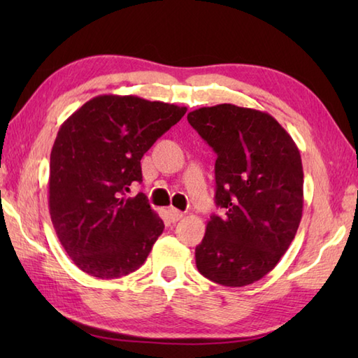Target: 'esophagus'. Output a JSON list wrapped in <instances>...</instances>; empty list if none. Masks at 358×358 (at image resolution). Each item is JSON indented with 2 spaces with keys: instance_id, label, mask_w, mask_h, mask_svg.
Here are the masks:
<instances>
[{
  "instance_id": "34e87169",
  "label": "esophagus",
  "mask_w": 358,
  "mask_h": 358,
  "mask_svg": "<svg viewBox=\"0 0 358 358\" xmlns=\"http://www.w3.org/2000/svg\"><path fill=\"white\" fill-rule=\"evenodd\" d=\"M183 212H181V210H178V209H173V208H171L169 209V218L172 220V222L175 223V222H178V220H181V218H183Z\"/></svg>"
}]
</instances>
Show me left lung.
<instances>
[{
	"mask_svg": "<svg viewBox=\"0 0 358 358\" xmlns=\"http://www.w3.org/2000/svg\"><path fill=\"white\" fill-rule=\"evenodd\" d=\"M187 121L214 149L215 204L195 248L201 275L240 287L275 268L303 212L300 150L269 113L217 104L189 112Z\"/></svg>",
	"mask_w": 358,
	"mask_h": 358,
	"instance_id": "obj_1",
	"label": "left lung"
}]
</instances>
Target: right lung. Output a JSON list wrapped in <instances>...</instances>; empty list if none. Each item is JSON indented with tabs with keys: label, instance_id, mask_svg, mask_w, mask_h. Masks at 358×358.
<instances>
[{
	"label": "right lung",
	"instance_id": "1",
	"mask_svg": "<svg viewBox=\"0 0 358 358\" xmlns=\"http://www.w3.org/2000/svg\"><path fill=\"white\" fill-rule=\"evenodd\" d=\"M186 108L140 96L100 95L62 124L50 152L49 210L64 250L89 275L136 271L164 229L146 196H126L143 181L141 158Z\"/></svg>",
	"mask_w": 358,
	"mask_h": 358
}]
</instances>
